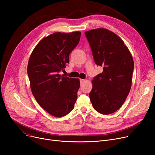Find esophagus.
Here are the masks:
<instances>
[{
  "label": "esophagus",
  "instance_id": "34e87169",
  "mask_svg": "<svg viewBox=\"0 0 155 155\" xmlns=\"http://www.w3.org/2000/svg\"><path fill=\"white\" fill-rule=\"evenodd\" d=\"M80 84H83L85 82V80H84V79H80Z\"/></svg>",
  "mask_w": 155,
  "mask_h": 155
}]
</instances>
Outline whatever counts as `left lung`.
Instances as JSON below:
<instances>
[{
	"mask_svg": "<svg viewBox=\"0 0 155 155\" xmlns=\"http://www.w3.org/2000/svg\"><path fill=\"white\" fill-rule=\"evenodd\" d=\"M97 65L102 73L92 80L89 94L92 106L102 114H110L125 102L131 90L134 61L124 43L113 32L99 28L85 32Z\"/></svg>",
	"mask_w": 155,
	"mask_h": 155,
	"instance_id": "8db88e82",
	"label": "left lung"
}]
</instances>
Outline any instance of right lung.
<instances>
[{"mask_svg":"<svg viewBox=\"0 0 155 155\" xmlns=\"http://www.w3.org/2000/svg\"><path fill=\"white\" fill-rule=\"evenodd\" d=\"M81 32H54L43 38L32 51L28 75L32 95L43 109L61 117L74 108L78 78L59 74L69 63V54L80 41Z\"/></svg>","mask_w":155,"mask_h":155,"instance_id":"add662e5","label":"right lung"}]
</instances>
